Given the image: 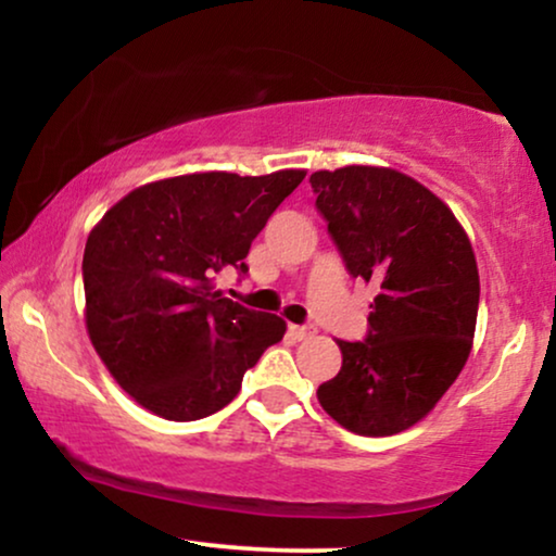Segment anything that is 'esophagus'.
Returning <instances> with one entry per match:
<instances>
[{"instance_id":"1","label":"esophagus","mask_w":556,"mask_h":556,"mask_svg":"<svg viewBox=\"0 0 556 556\" xmlns=\"http://www.w3.org/2000/svg\"><path fill=\"white\" fill-rule=\"evenodd\" d=\"M288 333H291V337H293L295 341H303V339H308V337H311V333H314V329H311V326L291 324V326H288Z\"/></svg>"}]
</instances>
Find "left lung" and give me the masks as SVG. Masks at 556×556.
<instances>
[{
	"label": "left lung",
	"instance_id": "8db88e82",
	"mask_svg": "<svg viewBox=\"0 0 556 556\" xmlns=\"http://www.w3.org/2000/svg\"><path fill=\"white\" fill-rule=\"evenodd\" d=\"M349 276L375 283L364 341H339L318 402L359 435L422 420L460 375L478 316V268L458 219L420 181L382 166L311 174Z\"/></svg>",
	"mask_w": 556,
	"mask_h": 556
}]
</instances>
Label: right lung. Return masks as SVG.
<instances>
[{
  "label": "right lung",
  "instance_id": "1",
  "mask_svg": "<svg viewBox=\"0 0 556 556\" xmlns=\"http://www.w3.org/2000/svg\"><path fill=\"white\" fill-rule=\"evenodd\" d=\"M306 172L265 177L185 174L128 192L88 235L86 324L113 379L164 420H202L240 392L242 377L286 321L225 299L212 278L245 276L250 242Z\"/></svg>",
  "mask_w": 556,
  "mask_h": 556
}]
</instances>
